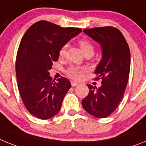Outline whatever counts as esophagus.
<instances>
[{
    "label": "esophagus",
    "mask_w": 146,
    "mask_h": 146,
    "mask_svg": "<svg viewBox=\"0 0 146 146\" xmlns=\"http://www.w3.org/2000/svg\"><path fill=\"white\" fill-rule=\"evenodd\" d=\"M78 85H79V83H77V82H74V81L72 82V86H78Z\"/></svg>",
    "instance_id": "34e87169"
}]
</instances>
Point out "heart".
<instances>
[{
	"label": "heart",
	"instance_id": "obj_1",
	"mask_svg": "<svg viewBox=\"0 0 146 146\" xmlns=\"http://www.w3.org/2000/svg\"><path fill=\"white\" fill-rule=\"evenodd\" d=\"M79 45L83 52L84 53V54H87V53H92V54L94 53V46H93V45L89 41L87 40H80L79 41ZM67 46H68L67 44H66L60 48L59 51V54L60 57H63L65 55L66 52ZM86 69L85 68H83V67L77 66H70L67 69L66 74L72 79L80 80L82 78L83 73L86 72Z\"/></svg>",
	"mask_w": 146,
	"mask_h": 146
}]
</instances>
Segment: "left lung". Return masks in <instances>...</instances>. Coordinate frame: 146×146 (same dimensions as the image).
Masks as SVG:
<instances>
[{
  "label": "left lung",
  "instance_id": "8db88e82",
  "mask_svg": "<svg viewBox=\"0 0 146 146\" xmlns=\"http://www.w3.org/2000/svg\"><path fill=\"white\" fill-rule=\"evenodd\" d=\"M83 32L101 46L102 59L95 74L96 80L102 79V86L97 88L88 84L89 93L82 106L91 115L105 118L123 99L130 72V50L121 32L114 27L87 29Z\"/></svg>",
  "mask_w": 146,
  "mask_h": 146
}]
</instances>
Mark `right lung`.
I'll return each instance as SVG.
<instances>
[{"mask_svg":"<svg viewBox=\"0 0 146 146\" xmlns=\"http://www.w3.org/2000/svg\"><path fill=\"white\" fill-rule=\"evenodd\" d=\"M81 32V29L63 28L40 21L22 37L16 58L17 85L24 106L36 117L47 119L59 112L72 86L63 77L52 81L49 70L59 58L61 47Z\"/></svg>","mask_w":146,"mask_h":146,"instance_id":"1","label":"right lung"}]
</instances>
